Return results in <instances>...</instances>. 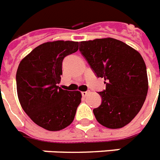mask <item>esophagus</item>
Here are the masks:
<instances>
[{
	"instance_id": "obj_1",
	"label": "esophagus",
	"mask_w": 160,
	"mask_h": 160,
	"mask_svg": "<svg viewBox=\"0 0 160 160\" xmlns=\"http://www.w3.org/2000/svg\"><path fill=\"white\" fill-rule=\"evenodd\" d=\"M90 93V91H87V92H82V95L83 97H86L87 95H88Z\"/></svg>"
}]
</instances>
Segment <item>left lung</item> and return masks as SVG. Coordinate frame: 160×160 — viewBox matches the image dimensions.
<instances>
[{"label":"left lung","mask_w":160,"mask_h":160,"mask_svg":"<svg viewBox=\"0 0 160 160\" xmlns=\"http://www.w3.org/2000/svg\"><path fill=\"white\" fill-rule=\"evenodd\" d=\"M79 50L97 77L103 78L106 83V90L99 92L102 104L93 109L97 121L110 129L124 127L139 113L148 92L142 56L113 38L82 41Z\"/></svg>","instance_id":"left-lung-1"}]
</instances>
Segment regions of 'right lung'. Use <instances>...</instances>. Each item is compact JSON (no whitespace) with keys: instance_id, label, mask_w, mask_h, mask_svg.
<instances>
[{"instance_id":"add662e5","label":"right lung","mask_w":160,"mask_h":160,"mask_svg":"<svg viewBox=\"0 0 160 160\" xmlns=\"http://www.w3.org/2000/svg\"><path fill=\"white\" fill-rule=\"evenodd\" d=\"M78 49V42H47L20 61L16 72L17 95L23 110L42 128L58 131L73 121L81 103L79 91L63 90L60 82L66 56Z\"/></svg>"}]
</instances>
